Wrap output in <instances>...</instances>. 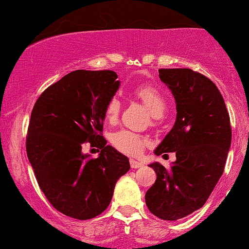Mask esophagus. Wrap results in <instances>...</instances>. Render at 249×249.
<instances>
[{"label":"esophagus","mask_w":249,"mask_h":249,"mask_svg":"<svg viewBox=\"0 0 249 249\" xmlns=\"http://www.w3.org/2000/svg\"><path fill=\"white\" fill-rule=\"evenodd\" d=\"M129 164H130V167H132L133 169H135V168H140V167H142L144 166V163H142V162H140V161H137V160H130L129 161Z\"/></svg>","instance_id":"obj_1"}]
</instances>
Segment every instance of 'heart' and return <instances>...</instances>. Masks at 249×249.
Here are the masks:
<instances>
[{
    "label": "heart",
    "instance_id": "1",
    "mask_svg": "<svg viewBox=\"0 0 249 249\" xmlns=\"http://www.w3.org/2000/svg\"><path fill=\"white\" fill-rule=\"evenodd\" d=\"M135 99L139 100L142 105L147 107L154 119L161 117L167 107L166 99L161 90L154 85H140L133 90ZM121 104L117 98H111L107 103L104 109V116L109 124L117 121L120 115ZM110 142L120 152L129 156H137L147 144V139L139 133L132 132L129 129H119L110 135Z\"/></svg>",
    "mask_w": 249,
    "mask_h": 249
}]
</instances>
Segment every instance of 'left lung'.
<instances>
[{
	"label": "left lung",
	"mask_w": 249,
	"mask_h": 249,
	"mask_svg": "<svg viewBox=\"0 0 249 249\" xmlns=\"http://www.w3.org/2000/svg\"><path fill=\"white\" fill-rule=\"evenodd\" d=\"M177 103V120L155 150L157 156L176 152L167 169L150 164L157 178L145 194L154 215L177 220L200 209L220 179L231 145L228 109L216 86L191 69H160Z\"/></svg>",
	"instance_id": "8db88e82"
}]
</instances>
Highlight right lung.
<instances>
[{"label": "right lung", "mask_w": 249, "mask_h": 249, "mask_svg": "<svg viewBox=\"0 0 249 249\" xmlns=\"http://www.w3.org/2000/svg\"><path fill=\"white\" fill-rule=\"evenodd\" d=\"M111 70H76L49 86L34 105L26 152L41 191L60 213L87 220L107 208L120 177L129 171L124 155L103 137L104 109L119 89ZM101 149L93 159L82 152Z\"/></svg>", "instance_id": "1"}]
</instances>
